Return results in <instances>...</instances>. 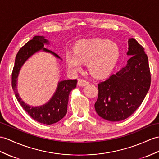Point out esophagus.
I'll list each match as a JSON object with an SVG mask.
<instances>
[{
	"mask_svg": "<svg viewBox=\"0 0 159 159\" xmlns=\"http://www.w3.org/2000/svg\"><path fill=\"white\" fill-rule=\"evenodd\" d=\"M89 82H88V81L85 80L84 79H80L78 80V82H77V84H78V86H87V85H88Z\"/></svg>",
	"mask_w": 159,
	"mask_h": 159,
	"instance_id": "34e87169",
	"label": "esophagus"
}]
</instances>
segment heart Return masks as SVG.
Segmentation results:
<instances>
[{"instance_id":"obj_1","label":"heart","mask_w":159,"mask_h":159,"mask_svg":"<svg viewBox=\"0 0 159 159\" xmlns=\"http://www.w3.org/2000/svg\"><path fill=\"white\" fill-rule=\"evenodd\" d=\"M119 55L118 45L102 38L84 40L75 44L74 50L65 53L67 67L73 72L81 70L83 63H87L92 75L102 77L113 70Z\"/></svg>"}]
</instances>
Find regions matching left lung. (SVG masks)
I'll return each mask as SVG.
<instances>
[{
	"label": "left lung",
	"instance_id": "left-lung-1",
	"mask_svg": "<svg viewBox=\"0 0 159 159\" xmlns=\"http://www.w3.org/2000/svg\"><path fill=\"white\" fill-rule=\"evenodd\" d=\"M126 66L98 84L96 113L107 121H119L129 117L144 100L150 86L148 59L144 48L134 38L128 40Z\"/></svg>",
	"mask_w": 159,
	"mask_h": 159
}]
</instances>
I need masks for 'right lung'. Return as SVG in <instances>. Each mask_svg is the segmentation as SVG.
Here are the masks:
<instances>
[{
	"instance_id": "obj_1",
	"label": "right lung",
	"mask_w": 159,
	"mask_h": 159,
	"mask_svg": "<svg viewBox=\"0 0 159 159\" xmlns=\"http://www.w3.org/2000/svg\"><path fill=\"white\" fill-rule=\"evenodd\" d=\"M49 44V42L44 36H36L28 41L19 50L15 57V65L12 72V88L15 97L21 106L35 121L46 125H51L63 119L67 111L69 96L71 91L76 87L77 80H67L58 83L55 94L49 101L44 105L31 107L25 103L19 96L17 90V77L19 71L29 58L40 50L51 53L61 59L59 55L51 50L44 48V44Z\"/></svg>"
}]
</instances>
